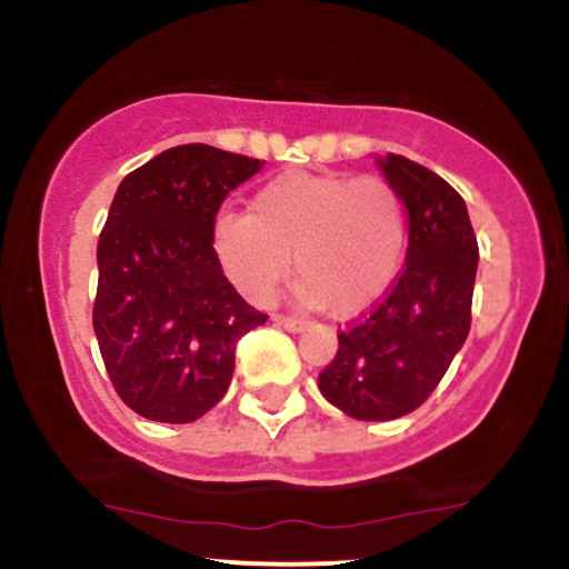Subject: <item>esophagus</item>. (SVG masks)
Listing matches in <instances>:
<instances>
[{
	"instance_id": "1",
	"label": "esophagus",
	"mask_w": 569,
	"mask_h": 569,
	"mask_svg": "<svg viewBox=\"0 0 569 569\" xmlns=\"http://www.w3.org/2000/svg\"><path fill=\"white\" fill-rule=\"evenodd\" d=\"M272 321H276V326H280V329L291 331V335H299V331H305L307 326L302 318H291V316H276Z\"/></svg>"
}]
</instances>
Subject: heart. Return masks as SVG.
<instances>
[{"label": "heart", "mask_w": 569, "mask_h": 569, "mask_svg": "<svg viewBox=\"0 0 569 569\" xmlns=\"http://www.w3.org/2000/svg\"><path fill=\"white\" fill-rule=\"evenodd\" d=\"M407 238L401 194L380 176L286 173L253 194L251 213H221L211 240L248 302H270L293 257L299 302L348 318L393 289Z\"/></svg>", "instance_id": "obj_1"}]
</instances>
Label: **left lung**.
<instances>
[{
    "label": "left lung",
    "instance_id": "left-lung-1",
    "mask_svg": "<svg viewBox=\"0 0 569 569\" xmlns=\"http://www.w3.org/2000/svg\"><path fill=\"white\" fill-rule=\"evenodd\" d=\"M377 166L407 208V264L382 305L339 335L318 377L326 401L369 422L409 415L433 393L471 331L479 267L466 200L441 176L401 154Z\"/></svg>",
    "mask_w": 569,
    "mask_h": 569
}]
</instances>
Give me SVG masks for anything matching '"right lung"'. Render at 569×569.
I'll use <instances>...</instances> for the list:
<instances>
[{
    "label": "right lung",
    "mask_w": 569,
    "mask_h": 569,
    "mask_svg": "<svg viewBox=\"0 0 569 569\" xmlns=\"http://www.w3.org/2000/svg\"><path fill=\"white\" fill-rule=\"evenodd\" d=\"M264 162L184 143L117 187L98 238L93 329L117 396L154 422H194L221 401L234 345L267 321L232 289L213 221Z\"/></svg>",
    "instance_id": "right-lung-1"
}]
</instances>
